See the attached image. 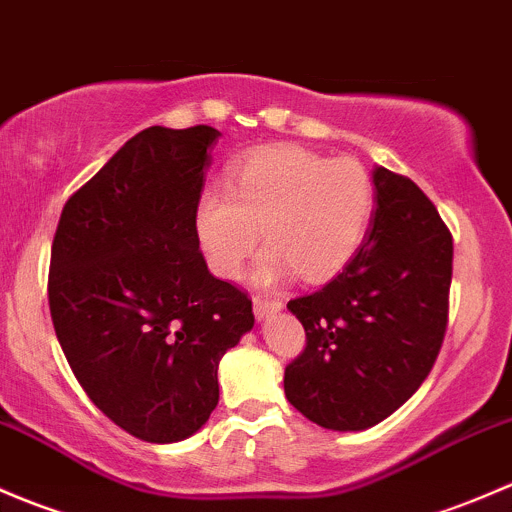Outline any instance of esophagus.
<instances>
[{"label":"esophagus","mask_w":512,"mask_h":512,"mask_svg":"<svg viewBox=\"0 0 512 512\" xmlns=\"http://www.w3.org/2000/svg\"><path fill=\"white\" fill-rule=\"evenodd\" d=\"M283 308V300L266 298V295H254V315L258 320L268 318L271 313H278Z\"/></svg>","instance_id":"esophagus-1"}]
</instances>
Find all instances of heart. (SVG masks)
<instances>
[{
	"label": "heart",
	"mask_w": 512,
	"mask_h": 512,
	"mask_svg": "<svg viewBox=\"0 0 512 512\" xmlns=\"http://www.w3.org/2000/svg\"><path fill=\"white\" fill-rule=\"evenodd\" d=\"M374 212L370 172L355 160H328L303 147L251 152L224 184L202 189L194 231L209 268L234 281L263 241L256 281L335 276L360 251Z\"/></svg>",
	"instance_id": "obj_1"
}]
</instances>
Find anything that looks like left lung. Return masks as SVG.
Here are the masks:
<instances>
[{"label": "left lung", "instance_id": "1", "mask_svg": "<svg viewBox=\"0 0 512 512\" xmlns=\"http://www.w3.org/2000/svg\"><path fill=\"white\" fill-rule=\"evenodd\" d=\"M372 229L328 286L288 303L305 347L288 362V402L318 426L362 431L421 387L449 323L453 239L409 177L374 170Z\"/></svg>", "mask_w": 512, "mask_h": 512}]
</instances>
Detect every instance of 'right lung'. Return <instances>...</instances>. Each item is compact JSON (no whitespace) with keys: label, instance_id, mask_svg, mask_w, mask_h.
<instances>
[{"label":"right lung","instance_id":"1","mask_svg":"<svg viewBox=\"0 0 512 512\" xmlns=\"http://www.w3.org/2000/svg\"><path fill=\"white\" fill-rule=\"evenodd\" d=\"M219 130L152 125L68 197L49 266L56 337L91 402L150 444L207 424L251 298L209 273L194 231Z\"/></svg>","mask_w":512,"mask_h":512}]
</instances>
